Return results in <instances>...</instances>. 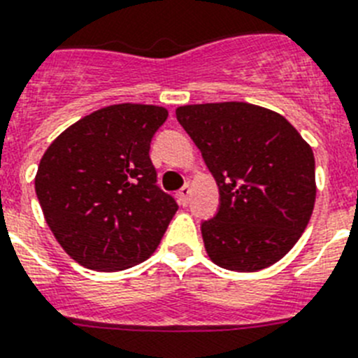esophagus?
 <instances>
[{
    "label": "esophagus",
    "instance_id": "esophagus-1",
    "mask_svg": "<svg viewBox=\"0 0 358 358\" xmlns=\"http://www.w3.org/2000/svg\"><path fill=\"white\" fill-rule=\"evenodd\" d=\"M176 196H178V202L185 207L189 203V196H191V187H189V185H184V187L180 189Z\"/></svg>",
    "mask_w": 358,
    "mask_h": 358
}]
</instances>
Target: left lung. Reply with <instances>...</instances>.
Instances as JSON below:
<instances>
[{"instance_id":"obj_1","label":"left lung","mask_w":358,"mask_h":358,"mask_svg":"<svg viewBox=\"0 0 358 358\" xmlns=\"http://www.w3.org/2000/svg\"><path fill=\"white\" fill-rule=\"evenodd\" d=\"M176 118L220 191V209L202 224L209 258L253 273L286 257L317 198L309 143L282 114L245 101L182 105Z\"/></svg>"}]
</instances>
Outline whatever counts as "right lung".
<instances>
[{
    "label": "right lung",
    "instance_id": "right-lung-1",
    "mask_svg": "<svg viewBox=\"0 0 358 358\" xmlns=\"http://www.w3.org/2000/svg\"><path fill=\"white\" fill-rule=\"evenodd\" d=\"M167 116L158 105H109L72 123L41 156L34 185L45 222L80 266L123 271L160 244L178 211L149 156Z\"/></svg>",
    "mask_w": 358,
    "mask_h": 358
}]
</instances>
